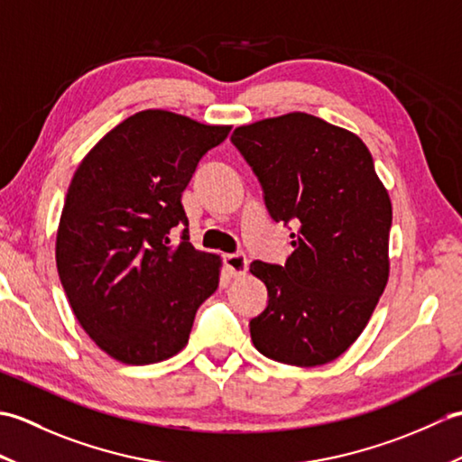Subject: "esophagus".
<instances>
[{
  "mask_svg": "<svg viewBox=\"0 0 462 462\" xmlns=\"http://www.w3.org/2000/svg\"><path fill=\"white\" fill-rule=\"evenodd\" d=\"M224 268L228 270L230 276H242L248 270V258L244 254H226L224 256Z\"/></svg>",
  "mask_w": 462,
  "mask_h": 462,
  "instance_id": "34e87169",
  "label": "esophagus"
}]
</instances>
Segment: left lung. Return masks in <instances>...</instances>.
Masks as SVG:
<instances>
[{"label": "left lung", "instance_id": "1", "mask_svg": "<svg viewBox=\"0 0 462 462\" xmlns=\"http://www.w3.org/2000/svg\"><path fill=\"white\" fill-rule=\"evenodd\" d=\"M276 222H293L283 266L252 262L268 306L250 321L262 356L316 367L346 353L389 280L393 210L371 152L356 133L293 111L232 133Z\"/></svg>", "mask_w": 462, "mask_h": 462}]
</instances>
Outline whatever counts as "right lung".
<instances>
[{
  "mask_svg": "<svg viewBox=\"0 0 462 462\" xmlns=\"http://www.w3.org/2000/svg\"><path fill=\"white\" fill-rule=\"evenodd\" d=\"M230 133L162 109L134 113L87 152L69 184L55 260L87 336L126 365L182 351L196 310L218 288L222 258L196 250L182 192Z\"/></svg>",
  "mask_w": 462,
  "mask_h": 462,
  "instance_id": "right-lung-1",
  "label": "right lung"
}]
</instances>
